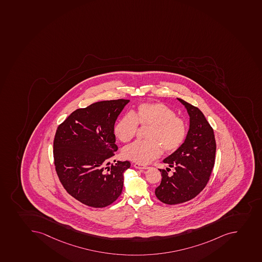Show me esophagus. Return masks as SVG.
<instances>
[{"label":"esophagus","instance_id":"obj_1","mask_svg":"<svg viewBox=\"0 0 262 262\" xmlns=\"http://www.w3.org/2000/svg\"><path fill=\"white\" fill-rule=\"evenodd\" d=\"M134 166H135L136 169H148L149 168V166H143V165H140V164L135 163L134 164Z\"/></svg>","mask_w":262,"mask_h":262}]
</instances>
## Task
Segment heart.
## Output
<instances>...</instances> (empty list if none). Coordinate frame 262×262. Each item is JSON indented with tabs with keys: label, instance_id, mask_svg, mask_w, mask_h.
Listing matches in <instances>:
<instances>
[{
	"label": "heart",
	"instance_id": "1",
	"mask_svg": "<svg viewBox=\"0 0 262 262\" xmlns=\"http://www.w3.org/2000/svg\"><path fill=\"white\" fill-rule=\"evenodd\" d=\"M138 125L149 127L145 141H137L122 150L125 159L145 165L166 152L179 149L187 135V123L184 118L176 116L172 109L162 103L144 102L138 105L131 115L122 116L116 123V137L122 143H128L135 138Z\"/></svg>",
	"mask_w": 262,
	"mask_h": 262
}]
</instances>
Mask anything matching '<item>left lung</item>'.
Listing matches in <instances>:
<instances>
[{
  "label": "left lung",
  "mask_w": 262,
  "mask_h": 262,
  "mask_svg": "<svg viewBox=\"0 0 262 262\" xmlns=\"http://www.w3.org/2000/svg\"><path fill=\"white\" fill-rule=\"evenodd\" d=\"M178 100L189 115V129L179 149L163 160L164 163L174 167L173 174L169 176L170 168L159 169L162 182L155 193L167 205L190 201L203 190L214 167L216 149L214 131L202 112L182 99Z\"/></svg>",
  "instance_id": "8db88e82"
}]
</instances>
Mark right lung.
Wrapping results in <instances>:
<instances>
[{"mask_svg": "<svg viewBox=\"0 0 262 262\" xmlns=\"http://www.w3.org/2000/svg\"><path fill=\"white\" fill-rule=\"evenodd\" d=\"M129 100H103L79 108L59 125L53 143L56 171L67 192L102 208L120 196L129 162L111 163L118 147L114 125ZM116 162V161H114Z\"/></svg>", "mask_w": 262, "mask_h": 262, "instance_id": "1", "label": "right lung"}]
</instances>
